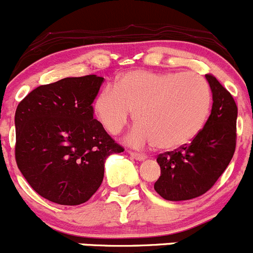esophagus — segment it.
I'll list each match as a JSON object with an SVG mask.
<instances>
[{
	"mask_svg": "<svg viewBox=\"0 0 253 253\" xmlns=\"http://www.w3.org/2000/svg\"><path fill=\"white\" fill-rule=\"evenodd\" d=\"M129 155L131 156V157L134 158V160H136V161H144V160H146V156H145V155H142V153L131 152V151H130Z\"/></svg>",
	"mask_w": 253,
	"mask_h": 253,
	"instance_id": "34e87169",
	"label": "esophagus"
}]
</instances>
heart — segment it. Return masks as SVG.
Masks as SVG:
<instances>
[{"instance_id": "heart-1", "label": "heart", "mask_w": 253, "mask_h": 253, "mask_svg": "<svg viewBox=\"0 0 253 253\" xmlns=\"http://www.w3.org/2000/svg\"><path fill=\"white\" fill-rule=\"evenodd\" d=\"M211 90L195 73L135 70L101 91L93 111L109 134L126 127L135 112L137 124L126 137L130 145H157L171 151L190 144L210 116Z\"/></svg>"}]
</instances>
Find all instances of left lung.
Here are the masks:
<instances>
[{
  "instance_id": "8db88e82",
  "label": "left lung",
  "mask_w": 253,
  "mask_h": 253,
  "mask_svg": "<svg viewBox=\"0 0 253 253\" xmlns=\"http://www.w3.org/2000/svg\"><path fill=\"white\" fill-rule=\"evenodd\" d=\"M213 105L200 134L190 145L160 155L161 176L155 190L168 201H185L207 192L230 163L236 145L238 107L213 75H206Z\"/></svg>"
}]
</instances>
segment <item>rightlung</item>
<instances>
[{"label":"right lung","instance_id":"add662e5","mask_svg":"<svg viewBox=\"0 0 253 253\" xmlns=\"http://www.w3.org/2000/svg\"><path fill=\"white\" fill-rule=\"evenodd\" d=\"M102 77L64 78L36 87L15 111V161L40 196L58 205L86 202L100 187L106 160L123 152L93 118Z\"/></svg>","mask_w":253,"mask_h":253}]
</instances>
